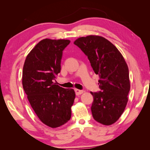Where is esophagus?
I'll return each instance as SVG.
<instances>
[{
    "mask_svg": "<svg viewBox=\"0 0 150 150\" xmlns=\"http://www.w3.org/2000/svg\"><path fill=\"white\" fill-rule=\"evenodd\" d=\"M75 94H76V95H81V94L83 93V92H84V91H83V90H79V89H75Z\"/></svg>",
    "mask_w": 150,
    "mask_h": 150,
    "instance_id": "1",
    "label": "esophagus"
}]
</instances>
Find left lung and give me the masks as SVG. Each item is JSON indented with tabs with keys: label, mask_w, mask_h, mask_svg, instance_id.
I'll return each instance as SVG.
<instances>
[{
	"label": "left lung",
	"mask_w": 150,
	"mask_h": 150,
	"mask_svg": "<svg viewBox=\"0 0 150 150\" xmlns=\"http://www.w3.org/2000/svg\"><path fill=\"white\" fill-rule=\"evenodd\" d=\"M74 44L87 55L100 78L98 84L100 91L91 92L93 118L104 125L112 124L120 117L128 102L130 88L128 65L117 48L105 38L81 37Z\"/></svg>",
	"instance_id": "obj_1"
}]
</instances>
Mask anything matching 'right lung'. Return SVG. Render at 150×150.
Masks as SVG:
<instances>
[{
	"label": "right lung",
	"instance_id": "add662e5",
	"mask_svg": "<svg viewBox=\"0 0 150 150\" xmlns=\"http://www.w3.org/2000/svg\"><path fill=\"white\" fill-rule=\"evenodd\" d=\"M68 40L44 39L33 48L25 60L22 85L31 106L45 125L57 128L67 122L75 93L55 83L61 71L63 51Z\"/></svg>",
	"mask_w": 150,
	"mask_h": 150
}]
</instances>
